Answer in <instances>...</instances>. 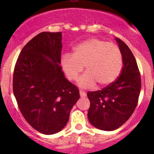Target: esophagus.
<instances>
[{"mask_svg": "<svg viewBox=\"0 0 154 154\" xmlns=\"http://www.w3.org/2000/svg\"><path fill=\"white\" fill-rule=\"evenodd\" d=\"M80 97H86V92H85V91H80Z\"/></svg>", "mask_w": 154, "mask_h": 154, "instance_id": "34e87169", "label": "esophagus"}]
</instances>
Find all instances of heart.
Masks as SVG:
<instances>
[{
    "mask_svg": "<svg viewBox=\"0 0 154 154\" xmlns=\"http://www.w3.org/2000/svg\"><path fill=\"white\" fill-rule=\"evenodd\" d=\"M62 68L70 80H76L85 66L86 71L78 85L91 88L96 84L106 86L114 83L122 71L123 58L119 46L99 38H89L73 48V54H64Z\"/></svg>",
    "mask_w": 154,
    "mask_h": 154,
    "instance_id": "b5f03b06",
    "label": "heart"
}]
</instances>
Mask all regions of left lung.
Returning <instances> with one entry per match:
<instances>
[{"label":"left lung","instance_id":"1","mask_svg":"<svg viewBox=\"0 0 154 154\" xmlns=\"http://www.w3.org/2000/svg\"><path fill=\"white\" fill-rule=\"evenodd\" d=\"M123 58V68L117 80L95 91H88V119L96 128L112 131L125 123L137 106L140 94L141 75L136 59L128 46L116 38Z\"/></svg>","mask_w":154,"mask_h":154}]
</instances>
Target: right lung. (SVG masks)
<instances>
[{
	"mask_svg": "<svg viewBox=\"0 0 154 154\" xmlns=\"http://www.w3.org/2000/svg\"><path fill=\"white\" fill-rule=\"evenodd\" d=\"M62 32H42L23 48L13 73V93L27 123L45 135L57 133L68 123L80 98L77 86L60 66Z\"/></svg>",
	"mask_w": 154,
	"mask_h": 154,
	"instance_id": "add662e5",
	"label": "right lung"
}]
</instances>
